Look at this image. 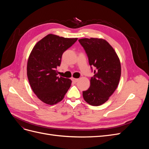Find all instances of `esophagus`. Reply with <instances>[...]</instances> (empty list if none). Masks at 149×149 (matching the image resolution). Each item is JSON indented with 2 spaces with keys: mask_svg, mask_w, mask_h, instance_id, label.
<instances>
[{
  "mask_svg": "<svg viewBox=\"0 0 149 149\" xmlns=\"http://www.w3.org/2000/svg\"><path fill=\"white\" fill-rule=\"evenodd\" d=\"M78 80H79V79H77V78H72V81H74V82H75V83L78 81Z\"/></svg>",
  "mask_w": 149,
  "mask_h": 149,
  "instance_id": "34e87169",
  "label": "esophagus"
}]
</instances>
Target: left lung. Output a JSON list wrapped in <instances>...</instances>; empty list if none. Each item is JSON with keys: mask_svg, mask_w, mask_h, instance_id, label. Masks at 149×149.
Segmentation results:
<instances>
[{"mask_svg": "<svg viewBox=\"0 0 149 149\" xmlns=\"http://www.w3.org/2000/svg\"><path fill=\"white\" fill-rule=\"evenodd\" d=\"M88 56L90 66L96 67L90 87L83 92L84 101L98 106L106 102L118 88L121 74L119 58L114 48L102 38L79 39Z\"/></svg>", "mask_w": 149, "mask_h": 149, "instance_id": "1", "label": "left lung"}]
</instances>
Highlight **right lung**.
Returning a JSON list of instances; mask_svg holds the SVG:
<instances>
[{
    "label": "right lung",
    "instance_id": "obj_1",
    "mask_svg": "<svg viewBox=\"0 0 149 149\" xmlns=\"http://www.w3.org/2000/svg\"><path fill=\"white\" fill-rule=\"evenodd\" d=\"M77 40L48 34L31 50L26 66L27 76L31 89L43 102L56 104L70 88L71 80L58 77L56 69L60 66L63 53Z\"/></svg>",
    "mask_w": 149,
    "mask_h": 149
}]
</instances>
